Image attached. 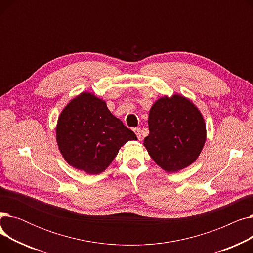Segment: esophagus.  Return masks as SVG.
I'll return each mask as SVG.
<instances>
[{"label":"esophagus","mask_w":253,"mask_h":253,"mask_svg":"<svg viewBox=\"0 0 253 253\" xmlns=\"http://www.w3.org/2000/svg\"><path fill=\"white\" fill-rule=\"evenodd\" d=\"M134 132H135V134H136L138 140H141V130H140V128H135Z\"/></svg>","instance_id":"esophagus-1"}]
</instances>
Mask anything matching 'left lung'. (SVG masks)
Instances as JSON below:
<instances>
[{
  "label": "left lung",
  "mask_w": 253,
  "mask_h": 253,
  "mask_svg": "<svg viewBox=\"0 0 253 253\" xmlns=\"http://www.w3.org/2000/svg\"><path fill=\"white\" fill-rule=\"evenodd\" d=\"M150 134L143 144L153 160L166 172L191 165L201 154L206 126L195 104L179 94L161 97L151 108Z\"/></svg>",
  "instance_id": "1"
}]
</instances>
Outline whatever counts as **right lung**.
<instances>
[{
	"label": "right lung",
	"mask_w": 253,
	"mask_h": 253,
	"mask_svg": "<svg viewBox=\"0 0 253 253\" xmlns=\"http://www.w3.org/2000/svg\"><path fill=\"white\" fill-rule=\"evenodd\" d=\"M136 139L102 99L88 92L71 100L58 118L56 140L62 157L88 174L101 173L122 145Z\"/></svg>",
	"instance_id": "obj_1"
}]
</instances>
